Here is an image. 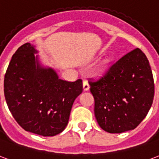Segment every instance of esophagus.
Masks as SVG:
<instances>
[{"label":"esophagus","instance_id":"1","mask_svg":"<svg viewBox=\"0 0 159 159\" xmlns=\"http://www.w3.org/2000/svg\"><path fill=\"white\" fill-rule=\"evenodd\" d=\"M89 89V83H88L86 80H84V81H83V90H84V91H88Z\"/></svg>","mask_w":159,"mask_h":159}]
</instances>
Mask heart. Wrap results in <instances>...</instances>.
<instances>
[{
	"mask_svg": "<svg viewBox=\"0 0 159 159\" xmlns=\"http://www.w3.org/2000/svg\"><path fill=\"white\" fill-rule=\"evenodd\" d=\"M106 63H107V61H104V64H103V66H102V67H101V70H103V69H105V66H106Z\"/></svg>",
	"mask_w": 159,
	"mask_h": 159,
	"instance_id": "1",
	"label": "heart"
}]
</instances>
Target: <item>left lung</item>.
<instances>
[{
    "mask_svg": "<svg viewBox=\"0 0 159 159\" xmlns=\"http://www.w3.org/2000/svg\"><path fill=\"white\" fill-rule=\"evenodd\" d=\"M94 115L103 130L121 133L143 120L154 97V81L147 56L136 48L110 65L98 79L90 78Z\"/></svg>",
    "mask_w": 159,
    "mask_h": 159,
    "instance_id": "obj_1",
    "label": "left lung"
}]
</instances>
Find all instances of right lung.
Masks as SVG:
<instances>
[{
  "label": "right lung",
  "mask_w": 159,
  "mask_h": 159,
  "mask_svg": "<svg viewBox=\"0 0 159 159\" xmlns=\"http://www.w3.org/2000/svg\"><path fill=\"white\" fill-rule=\"evenodd\" d=\"M34 53V47L26 43L12 56L5 74V98L23 129L56 136L67 125L74 100L83 92V81L59 79L54 70L39 66Z\"/></svg>",
  "instance_id": "add662e5"
}]
</instances>
